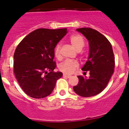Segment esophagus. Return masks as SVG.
<instances>
[{
  "instance_id": "obj_1",
  "label": "esophagus",
  "mask_w": 129,
  "mask_h": 129,
  "mask_svg": "<svg viewBox=\"0 0 129 129\" xmlns=\"http://www.w3.org/2000/svg\"><path fill=\"white\" fill-rule=\"evenodd\" d=\"M63 76L64 78H70L71 76H70V75H66V74H63Z\"/></svg>"
}]
</instances>
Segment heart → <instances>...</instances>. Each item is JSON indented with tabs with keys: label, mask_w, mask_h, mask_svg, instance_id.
<instances>
[{
	"label": "heart",
	"mask_w": 129,
	"mask_h": 129,
	"mask_svg": "<svg viewBox=\"0 0 129 129\" xmlns=\"http://www.w3.org/2000/svg\"><path fill=\"white\" fill-rule=\"evenodd\" d=\"M69 41L71 43L73 48L77 51H80L84 46V40L81 35L79 34H73L69 37ZM60 46L57 45L55 47L54 54L55 57L57 59L60 57ZM79 63L75 60H66L62 62L59 66V69L60 72L65 74L70 75L73 73L75 70L78 67Z\"/></svg>",
	"instance_id": "heart-1"
}]
</instances>
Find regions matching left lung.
Instances as JSON below:
<instances>
[{
	"instance_id": "1",
	"label": "left lung",
	"mask_w": 129,
	"mask_h": 129,
	"mask_svg": "<svg viewBox=\"0 0 129 129\" xmlns=\"http://www.w3.org/2000/svg\"><path fill=\"white\" fill-rule=\"evenodd\" d=\"M76 30L88 40L89 55L82 70L89 72L86 79L78 76L79 83L73 90L81 97H89L99 94L107 87L114 72V56L111 43L104 35L90 27H83Z\"/></svg>"
}]
</instances>
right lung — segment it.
I'll return each mask as SVG.
<instances>
[{
	"mask_svg": "<svg viewBox=\"0 0 129 129\" xmlns=\"http://www.w3.org/2000/svg\"><path fill=\"white\" fill-rule=\"evenodd\" d=\"M67 29H39L18 44L14 53V73L23 91L32 98L42 99L53 92L62 73L55 72L54 48Z\"/></svg>",
	"mask_w": 129,
	"mask_h": 129,
	"instance_id": "1",
	"label": "right lung"
}]
</instances>
